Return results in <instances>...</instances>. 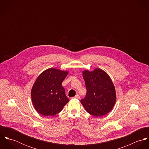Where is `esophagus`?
I'll list each match as a JSON object with an SVG mask.
<instances>
[{"mask_svg":"<svg viewBox=\"0 0 149 149\" xmlns=\"http://www.w3.org/2000/svg\"><path fill=\"white\" fill-rule=\"evenodd\" d=\"M74 97L76 98V99H80V96H79V95H76Z\"/></svg>","mask_w":149,"mask_h":149,"instance_id":"obj_1","label":"esophagus"}]
</instances>
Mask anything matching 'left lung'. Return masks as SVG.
<instances>
[{
  "label": "left lung",
  "instance_id": "left-lung-1",
  "mask_svg": "<svg viewBox=\"0 0 149 149\" xmlns=\"http://www.w3.org/2000/svg\"><path fill=\"white\" fill-rule=\"evenodd\" d=\"M83 76L87 90L81 103L86 112L95 116H103L109 112L116 100L113 82L105 71L96 68L92 71L84 70Z\"/></svg>",
  "mask_w": 149,
  "mask_h": 149
}]
</instances>
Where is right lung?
Here are the masks:
<instances>
[{"instance_id":"obj_1","label":"right lung","mask_w":149,"mask_h":149,"mask_svg":"<svg viewBox=\"0 0 149 149\" xmlns=\"http://www.w3.org/2000/svg\"><path fill=\"white\" fill-rule=\"evenodd\" d=\"M69 72L49 68L37 77L31 91L33 104L41 115L54 116L59 113L69 100L62 83Z\"/></svg>"}]
</instances>
